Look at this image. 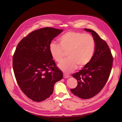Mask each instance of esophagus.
Here are the masks:
<instances>
[{"instance_id":"obj_1","label":"esophagus","mask_w":122,"mask_h":122,"mask_svg":"<svg viewBox=\"0 0 122 122\" xmlns=\"http://www.w3.org/2000/svg\"><path fill=\"white\" fill-rule=\"evenodd\" d=\"M69 76L68 75H67L66 74H63V78H68L69 77Z\"/></svg>"}]
</instances>
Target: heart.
I'll return each mask as SVG.
<instances>
[{
    "label": "heart",
    "mask_w": 122,
    "mask_h": 122,
    "mask_svg": "<svg viewBox=\"0 0 122 122\" xmlns=\"http://www.w3.org/2000/svg\"><path fill=\"white\" fill-rule=\"evenodd\" d=\"M59 44L51 42L49 51L53 59L57 63L61 62L66 53L68 58L59 65L66 73L72 72L77 68H81L90 62L95 49V41L88 34L69 31L59 38Z\"/></svg>",
    "instance_id": "heart-1"
}]
</instances>
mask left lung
I'll return each mask as SVG.
<instances>
[{
	"instance_id": "obj_1",
	"label": "left lung",
	"mask_w": 122,
	"mask_h": 122,
	"mask_svg": "<svg viewBox=\"0 0 122 122\" xmlns=\"http://www.w3.org/2000/svg\"><path fill=\"white\" fill-rule=\"evenodd\" d=\"M91 33L95 41L94 52L91 60L83 69L72 76L78 85L71 92L84 99L97 94L104 87L109 77L113 64V56L106 42L92 30L85 29Z\"/></svg>"
}]
</instances>
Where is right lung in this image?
<instances>
[{
	"label": "right lung",
	"mask_w": 122,
	"mask_h": 122,
	"mask_svg": "<svg viewBox=\"0 0 122 122\" xmlns=\"http://www.w3.org/2000/svg\"><path fill=\"white\" fill-rule=\"evenodd\" d=\"M63 30L43 28L29 34L19 42L13 56L16 81L28 97L36 102L52 94L55 83L63 74L52 59L49 45Z\"/></svg>",
	"instance_id": "obj_1"
}]
</instances>
